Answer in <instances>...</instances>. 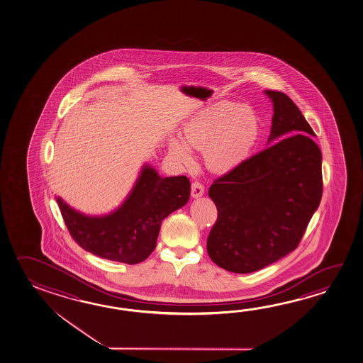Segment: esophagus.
Returning a JSON list of instances; mask_svg holds the SVG:
<instances>
[{
	"instance_id": "obj_1",
	"label": "esophagus",
	"mask_w": 363,
	"mask_h": 363,
	"mask_svg": "<svg viewBox=\"0 0 363 363\" xmlns=\"http://www.w3.org/2000/svg\"><path fill=\"white\" fill-rule=\"evenodd\" d=\"M191 197L199 198L204 194V186L199 182H193L191 186Z\"/></svg>"
}]
</instances>
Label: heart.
<instances>
[{
    "label": "heart",
    "mask_w": 363,
    "mask_h": 363,
    "mask_svg": "<svg viewBox=\"0 0 363 363\" xmlns=\"http://www.w3.org/2000/svg\"><path fill=\"white\" fill-rule=\"evenodd\" d=\"M259 135V118L250 106L221 101L193 116L182 129L183 141H170V152L182 164L191 165L193 155L189 147L204 150L211 170L233 172L249 159Z\"/></svg>",
    "instance_id": "heart-1"
}]
</instances>
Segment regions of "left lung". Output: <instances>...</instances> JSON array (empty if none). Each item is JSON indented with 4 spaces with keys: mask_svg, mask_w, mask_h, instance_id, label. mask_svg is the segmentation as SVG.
<instances>
[{
    "mask_svg": "<svg viewBox=\"0 0 363 363\" xmlns=\"http://www.w3.org/2000/svg\"><path fill=\"white\" fill-rule=\"evenodd\" d=\"M265 94L274 111L268 145L280 141L216 179L208 191L218 216L207 252L234 273L259 271L294 252L323 194L313 128L284 92Z\"/></svg>",
    "mask_w": 363,
    "mask_h": 363,
    "instance_id": "8db88e82",
    "label": "left lung"
}]
</instances>
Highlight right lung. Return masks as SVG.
Returning a JSON list of instances; mask_svg holds the SVG:
<instances>
[{"mask_svg": "<svg viewBox=\"0 0 363 363\" xmlns=\"http://www.w3.org/2000/svg\"><path fill=\"white\" fill-rule=\"evenodd\" d=\"M189 179L161 178L154 167L143 165L133 189L109 215L87 216L55 197L62 217L74 241L100 258L137 264L154 252L161 222L186 204Z\"/></svg>", "mask_w": 363, "mask_h": 363, "instance_id": "1", "label": "right lung"}]
</instances>
